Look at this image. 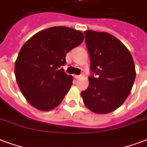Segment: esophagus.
Here are the masks:
<instances>
[{"label":"esophagus","mask_w":147,"mask_h":147,"mask_svg":"<svg viewBox=\"0 0 147 147\" xmlns=\"http://www.w3.org/2000/svg\"><path fill=\"white\" fill-rule=\"evenodd\" d=\"M74 77L76 79H79V78L84 77V74H80V75H75Z\"/></svg>","instance_id":"34e87169"}]
</instances>
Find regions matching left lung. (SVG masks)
Masks as SVG:
<instances>
[{
    "label": "left lung",
    "instance_id": "1",
    "mask_svg": "<svg viewBox=\"0 0 147 147\" xmlns=\"http://www.w3.org/2000/svg\"><path fill=\"white\" fill-rule=\"evenodd\" d=\"M90 59L89 86L80 93L89 110L107 114L124 103L136 78L134 61L122 42L107 32H84Z\"/></svg>",
    "mask_w": 147,
    "mask_h": 147
}]
</instances>
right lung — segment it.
Instances as JSON below:
<instances>
[{
  "label": "right lung",
  "instance_id": "right-lung-1",
  "mask_svg": "<svg viewBox=\"0 0 147 147\" xmlns=\"http://www.w3.org/2000/svg\"><path fill=\"white\" fill-rule=\"evenodd\" d=\"M84 34L64 26L49 28L31 37L15 64L16 81L28 103L50 111L61 103L73 84L64 72L66 55L83 42Z\"/></svg>",
  "mask_w": 147,
  "mask_h": 147
}]
</instances>
